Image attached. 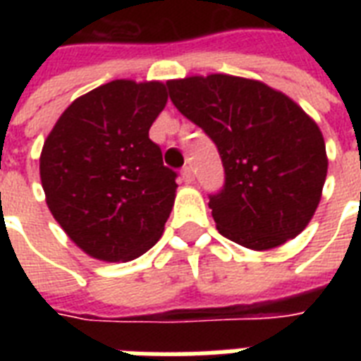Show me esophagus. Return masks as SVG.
Instances as JSON below:
<instances>
[{"instance_id": "esophagus-1", "label": "esophagus", "mask_w": 361, "mask_h": 361, "mask_svg": "<svg viewBox=\"0 0 361 361\" xmlns=\"http://www.w3.org/2000/svg\"><path fill=\"white\" fill-rule=\"evenodd\" d=\"M181 178H183V181H185V183H192V180H195V174H192L191 166H185V169L181 170Z\"/></svg>"}]
</instances>
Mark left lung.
I'll list each match as a JSON object with an SVG mask.
<instances>
[{
	"label": "left lung",
	"instance_id": "8db88e82",
	"mask_svg": "<svg viewBox=\"0 0 361 361\" xmlns=\"http://www.w3.org/2000/svg\"><path fill=\"white\" fill-rule=\"evenodd\" d=\"M166 86L176 109L219 149L225 187L209 197L217 231L252 251L296 238L319 208L328 172L313 118L252 78L187 76Z\"/></svg>",
	"mask_w": 361,
	"mask_h": 361
}]
</instances>
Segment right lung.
I'll return each instance as SVG.
<instances>
[{"label":"right lung","mask_w":361,"mask_h":361,"mask_svg":"<svg viewBox=\"0 0 361 361\" xmlns=\"http://www.w3.org/2000/svg\"><path fill=\"white\" fill-rule=\"evenodd\" d=\"M166 101L163 82L112 80L75 99L44 140L48 209L90 257L129 262L163 236L178 183L149 127Z\"/></svg>","instance_id":"add662e5"}]
</instances>
